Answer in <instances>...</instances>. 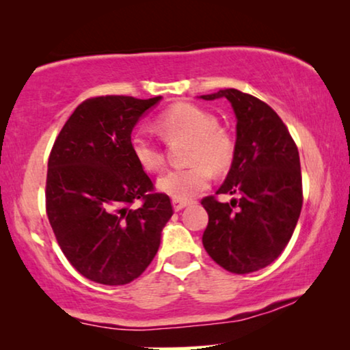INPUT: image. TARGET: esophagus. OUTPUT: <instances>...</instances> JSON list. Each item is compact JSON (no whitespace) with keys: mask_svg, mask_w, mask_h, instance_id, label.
Returning <instances> with one entry per match:
<instances>
[{"mask_svg":"<svg viewBox=\"0 0 350 350\" xmlns=\"http://www.w3.org/2000/svg\"><path fill=\"white\" fill-rule=\"evenodd\" d=\"M172 205H174V210H175V212H180V210H183L185 207H188L189 202H188V200H178V199H174V200H172Z\"/></svg>","mask_w":350,"mask_h":350,"instance_id":"1","label":"esophagus"}]
</instances>
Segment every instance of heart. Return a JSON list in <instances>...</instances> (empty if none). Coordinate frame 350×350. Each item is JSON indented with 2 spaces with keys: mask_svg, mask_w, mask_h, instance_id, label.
Instances as JSON below:
<instances>
[{
  "mask_svg": "<svg viewBox=\"0 0 350 350\" xmlns=\"http://www.w3.org/2000/svg\"><path fill=\"white\" fill-rule=\"evenodd\" d=\"M159 129L165 138H191L188 156L191 164L169 170L157 180V188L170 198L189 200L208 188L213 170L224 172L231 167L236 143L226 131L218 127V119L207 109L193 103H178L159 116ZM132 154L142 169L161 170L165 164L164 152L154 138L137 132L131 138Z\"/></svg>",
  "mask_w": 350,
  "mask_h": 350,
  "instance_id": "b5f03b06",
  "label": "heart"
}]
</instances>
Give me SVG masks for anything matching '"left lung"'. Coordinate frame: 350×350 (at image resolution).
Wrapping results in <instances>:
<instances>
[{"label": "left lung", "instance_id": "obj_1", "mask_svg": "<svg viewBox=\"0 0 350 350\" xmlns=\"http://www.w3.org/2000/svg\"><path fill=\"white\" fill-rule=\"evenodd\" d=\"M221 97L236 113L237 138L231 169L217 194L234 199H202L208 213L202 243L223 269L248 274L277 260L295 231L303 207L299 152L269 105L237 89L200 95Z\"/></svg>", "mask_w": 350, "mask_h": 350}]
</instances>
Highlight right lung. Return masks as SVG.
Returning a JSON list of instances; mask_svg holds the SVG:
<instances>
[{
  "mask_svg": "<svg viewBox=\"0 0 350 350\" xmlns=\"http://www.w3.org/2000/svg\"><path fill=\"white\" fill-rule=\"evenodd\" d=\"M162 97L84 100L65 122L47 162L46 212L57 242L85 279L126 285L143 274L174 208L131 150V133ZM140 200L138 208L131 204Z\"/></svg>",
  "mask_w": 350,
  "mask_h": 350,
  "instance_id": "right-lung-1",
  "label": "right lung"
}]
</instances>
